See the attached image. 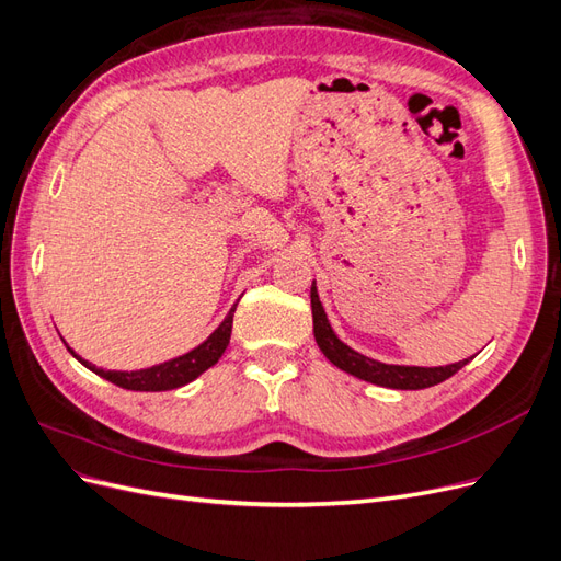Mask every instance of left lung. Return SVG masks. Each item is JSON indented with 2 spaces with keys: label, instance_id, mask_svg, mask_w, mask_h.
<instances>
[{
  "label": "left lung",
  "instance_id": "8db88e82",
  "mask_svg": "<svg viewBox=\"0 0 561 561\" xmlns=\"http://www.w3.org/2000/svg\"><path fill=\"white\" fill-rule=\"evenodd\" d=\"M311 311H313V334L320 351L325 353V358L336 365L339 369L348 371V375L358 377L363 381L386 386V388H400V390H419L431 388L435 383H443L445 379L454 377L458 369L470 363L461 360L447 367H404V365H386L379 360H371L367 355L348 348L344 342H339L336 334L332 332L322 304L318 299L316 285H311Z\"/></svg>",
  "mask_w": 561,
  "mask_h": 561
}]
</instances>
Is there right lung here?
Returning <instances> with one entry per match:
<instances>
[{"mask_svg": "<svg viewBox=\"0 0 561 561\" xmlns=\"http://www.w3.org/2000/svg\"><path fill=\"white\" fill-rule=\"evenodd\" d=\"M233 311H236V307L222 320V325H219L198 348L180 355V358H175V360H168V363L147 367V369H138V371L100 369V367L91 365L89 360H81L72 348H70V353L83 367H89L91 371H95L98 377H103V379H107L116 386H122V388H128V390H173V388H180L184 383L194 381L198 375H203V371H206L208 367H213L219 358H222L225 348L229 346Z\"/></svg>", "mask_w": 561, "mask_h": 561, "instance_id": "right-lung-1", "label": "right lung"}]
</instances>
